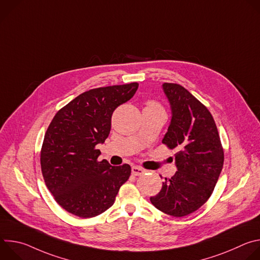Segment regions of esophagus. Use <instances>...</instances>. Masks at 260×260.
Segmentation results:
<instances>
[{
	"instance_id": "1",
	"label": "esophagus",
	"mask_w": 260,
	"mask_h": 260,
	"mask_svg": "<svg viewBox=\"0 0 260 260\" xmlns=\"http://www.w3.org/2000/svg\"><path fill=\"white\" fill-rule=\"evenodd\" d=\"M146 171L140 167H133L132 168V174L135 175V176H140V175H143Z\"/></svg>"
}]
</instances>
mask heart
I'll use <instances>...</instances> for the list:
<instances>
[{
  "label": "heart",
  "mask_w": 260,
  "mask_h": 260,
  "mask_svg": "<svg viewBox=\"0 0 260 260\" xmlns=\"http://www.w3.org/2000/svg\"><path fill=\"white\" fill-rule=\"evenodd\" d=\"M145 109H151V110L164 111L162 107H161L157 102L152 101V100H150V101H147V102H146V107H145Z\"/></svg>",
  "instance_id": "obj_1"
}]
</instances>
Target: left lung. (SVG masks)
Here are the masks:
<instances>
[{"label":"left lung","instance_id":"obj_1","mask_svg":"<svg viewBox=\"0 0 260 260\" xmlns=\"http://www.w3.org/2000/svg\"><path fill=\"white\" fill-rule=\"evenodd\" d=\"M162 88L172 109L162 144L177 150L178 171L166 178L161 190L150 201L159 211L183 217L199 210L213 193L224 152L208 108L180 84L164 83Z\"/></svg>","mask_w":260,"mask_h":260}]
</instances>
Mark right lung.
<instances>
[{
    "label": "right lung",
    "mask_w": 260,
    "mask_h": 260,
    "mask_svg": "<svg viewBox=\"0 0 260 260\" xmlns=\"http://www.w3.org/2000/svg\"><path fill=\"white\" fill-rule=\"evenodd\" d=\"M137 82L87 90L62 107L50 122L41 148V170L55 202L69 213L91 218L115 202L131 166L98 160L114 110L131 100Z\"/></svg>",
    "instance_id": "obj_1"
}]
</instances>
